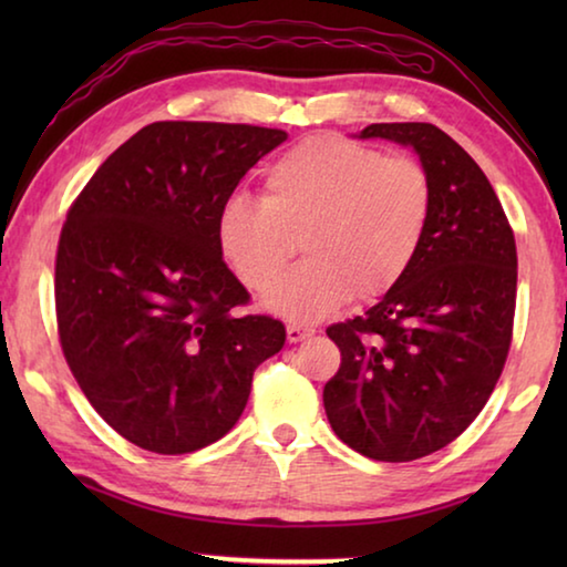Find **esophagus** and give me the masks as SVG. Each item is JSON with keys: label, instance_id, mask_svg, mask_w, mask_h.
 Masks as SVG:
<instances>
[{"label": "esophagus", "instance_id": "1", "mask_svg": "<svg viewBox=\"0 0 567 567\" xmlns=\"http://www.w3.org/2000/svg\"><path fill=\"white\" fill-rule=\"evenodd\" d=\"M315 330L312 328H305V324H297V322H292V324H287V340L290 342H302L305 338H310Z\"/></svg>", "mask_w": 567, "mask_h": 567}]
</instances>
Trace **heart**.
<instances>
[{
  "instance_id": "obj_1",
  "label": "heart",
  "mask_w": 567,
  "mask_h": 567,
  "mask_svg": "<svg viewBox=\"0 0 567 567\" xmlns=\"http://www.w3.org/2000/svg\"><path fill=\"white\" fill-rule=\"evenodd\" d=\"M433 215V179L420 159L342 137H310L265 172L260 203L229 199L217 247L249 290L290 262L300 237L307 260L265 295L270 310L320 320L350 295L385 297L415 262Z\"/></svg>"
}]
</instances>
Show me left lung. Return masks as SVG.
<instances>
[{
  "instance_id": "left-lung-1",
  "label": "left lung",
  "mask_w": 567,
  "mask_h": 567,
  "mask_svg": "<svg viewBox=\"0 0 567 567\" xmlns=\"http://www.w3.org/2000/svg\"><path fill=\"white\" fill-rule=\"evenodd\" d=\"M360 137L415 147L433 215L408 275L328 328L342 362L322 400L344 445L410 463L463 435L493 395L513 342L517 249L483 169L435 124L382 122Z\"/></svg>"
}]
</instances>
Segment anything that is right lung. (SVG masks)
<instances>
[{
  "label": "right lung",
  "mask_w": 567,
  "mask_h": 567,
  "mask_svg": "<svg viewBox=\"0 0 567 567\" xmlns=\"http://www.w3.org/2000/svg\"><path fill=\"white\" fill-rule=\"evenodd\" d=\"M287 132L152 122L76 195L54 262L56 332L76 385L142 450L185 455L227 435L285 324L217 247V215Z\"/></svg>",
  "instance_id": "obj_1"
}]
</instances>
